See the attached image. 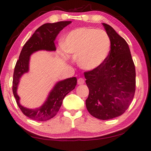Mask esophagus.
Here are the masks:
<instances>
[{"label": "esophagus", "mask_w": 151, "mask_h": 151, "mask_svg": "<svg viewBox=\"0 0 151 151\" xmlns=\"http://www.w3.org/2000/svg\"><path fill=\"white\" fill-rule=\"evenodd\" d=\"M85 79L83 78H79L78 79V85H83V84L85 83Z\"/></svg>", "instance_id": "1"}]
</instances>
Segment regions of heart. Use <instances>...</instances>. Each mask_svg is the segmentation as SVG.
<instances>
[{"label": "heart", "instance_id": "1", "mask_svg": "<svg viewBox=\"0 0 151 151\" xmlns=\"http://www.w3.org/2000/svg\"><path fill=\"white\" fill-rule=\"evenodd\" d=\"M65 52L77 56L78 66L91 70L100 66L108 56L111 40L103 30L83 27L70 31L63 42Z\"/></svg>", "mask_w": 151, "mask_h": 151}]
</instances>
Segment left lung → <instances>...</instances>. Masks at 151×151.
<instances>
[{
  "mask_svg": "<svg viewBox=\"0 0 151 151\" xmlns=\"http://www.w3.org/2000/svg\"><path fill=\"white\" fill-rule=\"evenodd\" d=\"M111 50L98 67L85 72L89 94L86 106L92 116L109 120L122 115L134 98L136 72L129 45L110 25L103 23Z\"/></svg>",
  "mask_w": 151,
  "mask_h": 151,
  "instance_id": "1",
  "label": "left lung"
}]
</instances>
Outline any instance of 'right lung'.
<instances>
[{
    "mask_svg": "<svg viewBox=\"0 0 151 151\" xmlns=\"http://www.w3.org/2000/svg\"><path fill=\"white\" fill-rule=\"evenodd\" d=\"M71 21H60L42 24L25 43L14 67L12 81V92L17 105L25 116L37 121H46L54 117L59 111L65 96L75 88L76 77L66 78L58 82L48 94L47 101L39 108L27 109L19 103L20 97L17 91L20 78L29 69L30 57L33 52L40 50H56L55 40L60 30L70 24Z\"/></svg>",
    "mask_w": 151,
    "mask_h": 151,
    "instance_id": "right-lung-1",
    "label": "right lung"
}]
</instances>
